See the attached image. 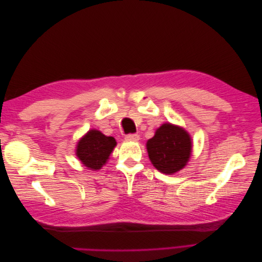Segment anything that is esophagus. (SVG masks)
Returning a JSON list of instances; mask_svg holds the SVG:
<instances>
[{
    "instance_id": "obj_1",
    "label": "esophagus",
    "mask_w": 262,
    "mask_h": 262,
    "mask_svg": "<svg viewBox=\"0 0 262 262\" xmlns=\"http://www.w3.org/2000/svg\"><path fill=\"white\" fill-rule=\"evenodd\" d=\"M124 139L126 141H139L140 136H139V134H126Z\"/></svg>"
}]
</instances>
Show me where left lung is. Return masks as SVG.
<instances>
[{
	"instance_id": "obj_1",
	"label": "left lung",
	"mask_w": 262,
	"mask_h": 262,
	"mask_svg": "<svg viewBox=\"0 0 262 262\" xmlns=\"http://www.w3.org/2000/svg\"><path fill=\"white\" fill-rule=\"evenodd\" d=\"M149 161L163 173L172 175L187 165L191 156L192 141L178 125L164 123L146 143Z\"/></svg>"
}]
</instances>
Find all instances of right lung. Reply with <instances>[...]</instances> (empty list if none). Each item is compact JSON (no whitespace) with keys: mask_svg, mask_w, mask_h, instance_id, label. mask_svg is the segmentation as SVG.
Segmentation results:
<instances>
[{"mask_svg":"<svg viewBox=\"0 0 262 262\" xmlns=\"http://www.w3.org/2000/svg\"><path fill=\"white\" fill-rule=\"evenodd\" d=\"M116 145L113 137H106L98 130H90L78 141L76 156L85 167L97 170L106 164Z\"/></svg>","mask_w":262,"mask_h":262,"instance_id":"right-lung-1","label":"right lung"}]
</instances>
